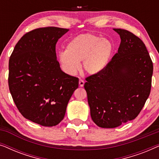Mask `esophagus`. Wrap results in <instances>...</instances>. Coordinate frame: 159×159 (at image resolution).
I'll return each instance as SVG.
<instances>
[{
	"mask_svg": "<svg viewBox=\"0 0 159 159\" xmlns=\"http://www.w3.org/2000/svg\"><path fill=\"white\" fill-rule=\"evenodd\" d=\"M79 84H80V87H81V88H82V87H83L84 84V80H80Z\"/></svg>",
	"mask_w": 159,
	"mask_h": 159,
	"instance_id": "1",
	"label": "esophagus"
}]
</instances>
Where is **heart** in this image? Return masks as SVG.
<instances>
[{
  "label": "heart",
  "mask_w": 159,
  "mask_h": 159,
  "mask_svg": "<svg viewBox=\"0 0 159 159\" xmlns=\"http://www.w3.org/2000/svg\"><path fill=\"white\" fill-rule=\"evenodd\" d=\"M114 51L112 43L91 34H82L74 38L66 45V51L58 53V59L64 71L73 75L82 68L90 75L101 73L107 66Z\"/></svg>",
  "instance_id": "obj_1"
}]
</instances>
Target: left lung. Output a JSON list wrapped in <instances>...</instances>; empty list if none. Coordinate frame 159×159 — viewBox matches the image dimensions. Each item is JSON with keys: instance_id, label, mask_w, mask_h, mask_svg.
I'll list each match as a JSON object with an SVG mask.
<instances>
[{"instance_id": "obj_1", "label": "left lung", "mask_w": 159, "mask_h": 159, "mask_svg": "<svg viewBox=\"0 0 159 159\" xmlns=\"http://www.w3.org/2000/svg\"><path fill=\"white\" fill-rule=\"evenodd\" d=\"M118 52L101 73L86 78L84 84L90 116L102 128H115L133 120L150 95L153 66L138 37L122 29Z\"/></svg>"}]
</instances>
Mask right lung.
<instances>
[{
    "label": "right lung",
    "instance_id": "1",
    "mask_svg": "<svg viewBox=\"0 0 159 159\" xmlns=\"http://www.w3.org/2000/svg\"><path fill=\"white\" fill-rule=\"evenodd\" d=\"M69 30L48 27L27 32L16 43L8 63V86L21 115L45 127L63 120L79 79L61 69L58 39Z\"/></svg>",
    "mask_w": 159,
    "mask_h": 159
}]
</instances>
